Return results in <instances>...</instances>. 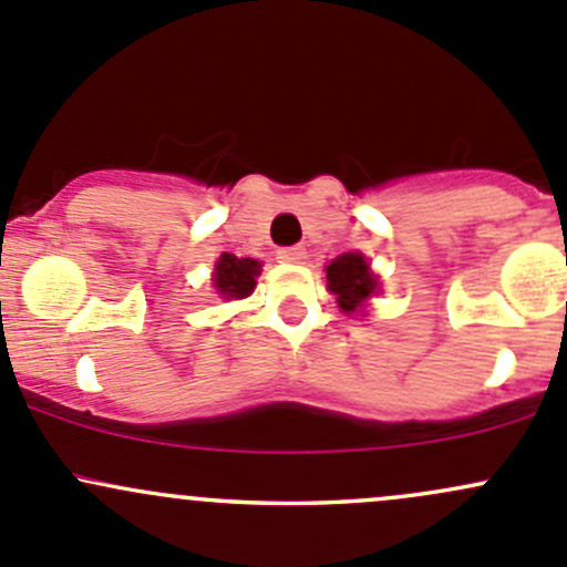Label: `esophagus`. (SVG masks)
I'll return each instance as SVG.
<instances>
[{"mask_svg":"<svg viewBox=\"0 0 567 567\" xmlns=\"http://www.w3.org/2000/svg\"><path fill=\"white\" fill-rule=\"evenodd\" d=\"M277 260L279 262H305L307 251H305V247H282L277 251Z\"/></svg>","mask_w":567,"mask_h":567,"instance_id":"1","label":"esophagus"}]
</instances>
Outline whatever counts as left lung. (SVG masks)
Here are the masks:
<instances>
[{
	"mask_svg": "<svg viewBox=\"0 0 567 567\" xmlns=\"http://www.w3.org/2000/svg\"><path fill=\"white\" fill-rule=\"evenodd\" d=\"M326 279H329V290L337 296L346 312H357L359 305L370 299V293L375 290L373 271H370L364 255H357V251H348V255L331 260L326 266Z\"/></svg>",
	"mask_w": 567,
	"mask_h": 567,
	"instance_id": "left-lung-1",
	"label": "left lung"
}]
</instances>
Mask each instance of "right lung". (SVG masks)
I'll use <instances>...</instances> for the list:
<instances>
[{
    "label": "right lung",
    "instance_id": "1",
    "mask_svg": "<svg viewBox=\"0 0 567 567\" xmlns=\"http://www.w3.org/2000/svg\"><path fill=\"white\" fill-rule=\"evenodd\" d=\"M260 274V262L251 257L221 255L216 262L214 285L225 299H244L255 290V277Z\"/></svg>",
    "mask_w": 567,
    "mask_h": 567
}]
</instances>
